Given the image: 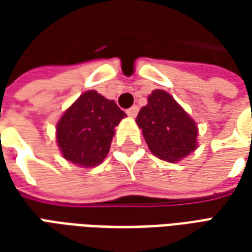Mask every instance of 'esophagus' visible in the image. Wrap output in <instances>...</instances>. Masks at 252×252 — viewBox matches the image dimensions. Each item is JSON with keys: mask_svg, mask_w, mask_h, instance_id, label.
<instances>
[{"mask_svg": "<svg viewBox=\"0 0 252 252\" xmlns=\"http://www.w3.org/2000/svg\"><path fill=\"white\" fill-rule=\"evenodd\" d=\"M137 112H139V108H137L136 105H133L129 109H126V115L129 116V117H136Z\"/></svg>", "mask_w": 252, "mask_h": 252, "instance_id": "1", "label": "esophagus"}]
</instances>
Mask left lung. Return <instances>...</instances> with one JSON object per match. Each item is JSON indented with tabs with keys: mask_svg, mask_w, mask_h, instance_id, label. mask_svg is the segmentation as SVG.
I'll use <instances>...</instances> for the list:
<instances>
[{
	"mask_svg": "<svg viewBox=\"0 0 252 252\" xmlns=\"http://www.w3.org/2000/svg\"><path fill=\"white\" fill-rule=\"evenodd\" d=\"M150 151L162 160L178 162L197 147V126L164 90H154L136 117Z\"/></svg>",
	"mask_w": 252,
	"mask_h": 252,
	"instance_id": "left-lung-1",
	"label": "left lung"
}]
</instances>
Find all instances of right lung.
Masks as SVG:
<instances>
[{
  "mask_svg": "<svg viewBox=\"0 0 252 252\" xmlns=\"http://www.w3.org/2000/svg\"><path fill=\"white\" fill-rule=\"evenodd\" d=\"M115 101L95 90L83 93L64 112L57 126L63 157L83 167L99 164L108 155L115 126L126 117Z\"/></svg>",
  "mask_w": 252,
  "mask_h": 252,
  "instance_id": "right-lung-1",
  "label": "right lung"
}]
</instances>
